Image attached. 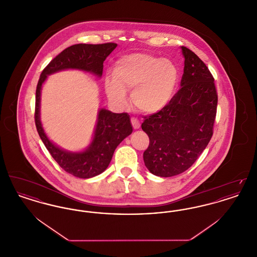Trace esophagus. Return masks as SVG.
<instances>
[{"label":"esophagus","instance_id":"esophagus-1","mask_svg":"<svg viewBox=\"0 0 257 257\" xmlns=\"http://www.w3.org/2000/svg\"><path fill=\"white\" fill-rule=\"evenodd\" d=\"M131 122H132L134 129H139L141 127V124L139 122V120L137 118H135V117L131 118Z\"/></svg>","mask_w":257,"mask_h":257}]
</instances>
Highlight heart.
I'll list each match as a JSON object with an SVG mask.
<instances>
[{
	"label": "heart",
	"mask_w": 257,
	"mask_h": 257,
	"mask_svg": "<svg viewBox=\"0 0 257 257\" xmlns=\"http://www.w3.org/2000/svg\"><path fill=\"white\" fill-rule=\"evenodd\" d=\"M178 70L168 59L134 53L115 61L112 77L105 80V90L110 101L123 106L125 91L134 88L131 100L137 109L154 113L165 108L174 94Z\"/></svg>",
	"instance_id": "heart-1"
}]
</instances>
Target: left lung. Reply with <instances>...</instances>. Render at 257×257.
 Masks as SVG:
<instances>
[{"label":"left lung","mask_w":257,"mask_h":257,"mask_svg":"<svg viewBox=\"0 0 257 257\" xmlns=\"http://www.w3.org/2000/svg\"><path fill=\"white\" fill-rule=\"evenodd\" d=\"M181 88L156 113L145 116L142 129L149 137L144 152L147 170L161 177L187 171L207 147L216 118L218 95L214 78L196 54L181 46Z\"/></svg>","instance_id":"left-lung-1"}]
</instances>
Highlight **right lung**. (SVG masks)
Wrapping results in <instances>:
<instances>
[{"label":"right lung","instance_id":"obj_1","mask_svg":"<svg viewBox=\"0 0 257 257\" xmlns=\"http://www.w3.org/2000/svg\"><path fill=\"white\" fill-rule=\"evenodd\" d=\"M116 46L115 43L72 45L50 61L37 83L35 120L38 135L61 169L79 178L94 177L108 168L115 148L133 132L130 115L126 112L114 113L100 109L90 145L83 151H67L56 146L44 132L40 121L41 88L49 75L66 69L86 71L100 78L103 72V62Z\"/></svg>","mask_w":257,"mask_h":257}]
</instances>
